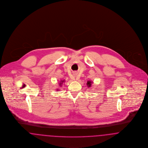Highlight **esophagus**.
<instances>
[{
	"label": "esophagus",
	"mask_w": 148,
	"mask_h": 148,
	"mask_svg": "<svg viewBox=\"0 0 148 148\" xmlns=\"http://www.w3.org/2000/svg\"><path fill=\"white\" fill-rule=\"evenodd\" d=\"M77 72H74L73 73V76L75 77V79L76 78V79H77V80L78 79H79V78L77 76Z\"/></svg>",
	"instance_id": "34e87169"
}]
</instances>
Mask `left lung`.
Instances as JSON below:
<instances>
[{"instance_id":"obj_1","label":"left lung","mask_w":148,"mask_h":148,"mask_svg":"<svg viewBox=\"0 0 148 148\" xmlns=\"http://www.w3.org/2000/svg\"><path fill=\"white\" fill-rule=\"evenodd\" d=\"M91 84H92V82H91V81H88L87 82V85L88 86V87H90L91 86Z\"/></svg>"}]
</instances>
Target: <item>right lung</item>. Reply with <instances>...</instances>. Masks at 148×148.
<instances>
[{
	"label": "right lung",
	"instance_id": "obj_1",
	"mask_svg": "<svg viewBox=\"0 0 148 148\" xmlns=\"http://www.w3.org/2000/svg\"><path fill=\"white\" fill-rule=\"evenodd\" d=\"M63 82H64V80H63V81H61V82L59 84V85L61 86V85L62 84ZM58 90V89H57V90Z\"/></svg>",
	"mask_w": 148,
	"mask_h": 148
}]
</instances>
